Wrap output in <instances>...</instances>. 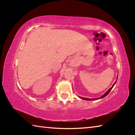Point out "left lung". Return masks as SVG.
Returning a JSON list of instances; mask_svg holds the SVG:
<instances>
[{
	"instance_id": "obj_1",
	"label": "left lung",
	"mask_w": 135,
	"mask_h": 135,
	"mask_svg": "<svg viewBox=\"0 0 135 135\" xmlns=\"http://www.w3.org/2000/svg\"><path fill=\"white\" fill-rule=\"evenodd\" d=\"M117 79H118V78H117ZM115 83H116V81H115V83H114V84L112 85V87L111 88H110L109 89V90H108L107 92H106L103 96H102L101 97H99V98H96V99H88V98H84V97H79L80 98V99H83V100H89V101H90V100H99V99H102V98H104V97H105L106 96H107V95H108V94L109 93V92H110V91H111L112 89V88H113L114 85L115 84Z\"/></svg>"
}]
</instances>
